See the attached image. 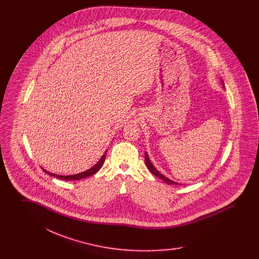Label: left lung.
I'll list each match as a JSON object with an SVG mask.
<instances>
[{"instance_id": "1", "label": "left lung", "mask_w": 259, "mask_h": 259, "mask_svg": "<svg viewBox=\"0 0 259 259\" xmlns=\"http://www.w3.org/2000/svg\"><path fill=\"white\" fill-rule=\"evenodd\" d=\"M221 82H222V85L223 88H224V83H223V81L221 80ZM145 161H146V165H147V167H148V170L150 171V172H152L154 176H156L157 178H159L161 179L162 181H164L165 183H167L168 185H182V184H179V183H177V182H174L172 180H170V179H168L167 177H165L163 174H161L154 166H153V164L151 163V161L149 159V157H148V152L146 151L145 152Z\"/></svg>"}]
</instances>
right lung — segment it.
I'll return each mask as SVG.
<instances>
[{"label":"right lung","instance_id":"obj_1","mask_svg":"<svg viewBox=\"0 0 259 259\" xmlns=\"http://www.w3.org/2000/svg\"><path fill=\"white\" fill-rule=\"evenodd\" d=\"M106 153H107V150H105L104 154L101 156V158L99 159L98 162L93 166L91 167L90 169H88L84 172H78V174H75V175H69V176H61V175H56V174H53V172H49L47 171L46 169L42 168L44 172L48 175H50L51 177H54V178H57V179H60L63 181H78V180H81V179H85L87 177H90L94 174L98 172L99 170L101 169V167L103 166L104 164V161L106 159Z\"/></svg>","mask_w":259,"mask_h":259}]
</instances>
